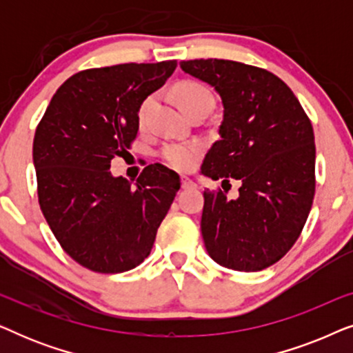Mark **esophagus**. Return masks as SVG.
Returning a JSON list of instances; mask_svg holds the SVG:
<instances>
[{"label":"esophagus","instance_id":"obj_1","mask_svg":"<svg viewBox=\"0 0 353 353\" xmlns=\"http://www.w3.org/2000/svg\"><path fill=\"white\" fill-rule=\"evenodd\" d=\"M181 188H183V190H192V188H196V183L192 181L191 178L183 176L181 178Z\"/></svg>","mask_w":353,"mask_h":353}]
</instances>
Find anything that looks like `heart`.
<instances>
[{
    "label": "heart",
    "mask_w": 353,
    "mask_h": 353,
    "mask_svg": "<svg viewBox=\"0 0 353 353\" xmlns=\"http://www.w3.org/2000/svg\"><path fill=\"white\" fill-rule=\"evenodd\" d=\"M175 98L180 104V108L185 110L188 115H192L197 110H212L214 108V93L202 85L201 81L185 80L176 85ZM154 104V96H149L143 101L141 108H139L138 119L139 122L144 123L149 110ZM204 152V144L201 141H180V143H167L162 148L161 156L167 162L168 167L175 168L178 172H188L196 167L199 159Z\"/></svg>",
    "instance_id": "heart-1"
}]
</instances>
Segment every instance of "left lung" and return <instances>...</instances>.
<instances>
[{
	"label": "left lung",
	"mask_w": 353,
	"mask_h": 353,
	"mask_svg": "<svg viewBox=\"0 0 353 353\" xmlns=\"http://www.w3.org/2000/svg\"><path fill=\"white\" fill-rule=\"evenodd\" d=\"M223 103L221 139L202 163L212 180L241 181L238 199L204 191L207 252L236 272H260L289 252L315 196V137L291 88L272 72L225 59L181 61Z\"/></svg>",
	"instance_id": "obj_1"
}]
</instances>
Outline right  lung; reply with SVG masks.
<instances>
[{
  "label": "right lung",
  "instance_id": "obj_1",
  "mask_svg": "<svg viewBox=\"0 0 353 353\" xmlns=\"http://www.w3.org/2000/svg\"><path fill=\"white\" fill-rule=\"evenodd\" d=\"M176 69V61L81 70L52 96L33 138L38 202L61 248L96 273H122L151 254L180 176L151 163L134 186L112 176L127 154L138 110Z\"/></svg>",
  "mask_w": 353,
  "mask_h": 353
}]
</instances>
